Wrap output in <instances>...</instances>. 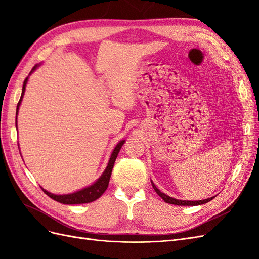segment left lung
I'll return each mask as SVG.
<instances>
[{"label":"left lung","instance_id":"8db88e82","mask_svg":"<svg viewBox=\"0 0 259 259\" xmlns=\"http://www.w3.org/2000/svg\"><path fill=\"white\" fill-rule=\"evenodd\" d=\"M151 184H152V187L154 191L158 193L160 197L164 200V202L166 203H169V204H174V205H182V206H194V205H202V204H205V203L209 202L210 200H213L215 197H211V198H208V199H205V200H198V201H187V200H178V199H174L169 197V195L163 193L162 191H160L158 188H156V186L153 184V182L151 180Z\"/></svg>","mask_w":259,"mask_h":259}]
</instances>
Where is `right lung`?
<instances>
[{
	"label": "right lung",
	"instance_id": "1",
	"mask_svg": "<svg viewBox=\"0 0 259 259\" xmlns=\"http://www.w3.org/2000/svg\"><path fill=\"white\" fill-rule=\"evenodd\" d=\"M40 66H41V64L40 65H35L32 68V70H31L30 74L32 73V72H34L35 70ZM29 75L26 77L25 82H23L21 96H20L19 103H18L17 109H16V115H18L19 107L21 105L23 95H25L26 86H27V83H28ZM16 127H17V117H16ZM124 143H125V140L123 139L114 147L113 151H112V153L110 155V159H109L108 165H107L106 169L104 170V173L101 174V176L96 180V182L94 183V184H92L91 186H88V187L83 188V189H81V190H77V191H75L73 193H68V194H54V193H52V192H50L48 190H45L44 188L41 187L42 190L44 191V193L48 194L50 198H52L53 200L57 201L59 203H62V204H84V203H91L93 201L99 199L101 195H103V193L106 191L107 188H108L109 180H110V177H111V173H112V168H113V165H114V162H115L116 156H117V154H119V152L121 150L122 146L124 145Z\"/></svg>",
	"mask_w": 259,
	"mask_h": 259
}]
</instances>
